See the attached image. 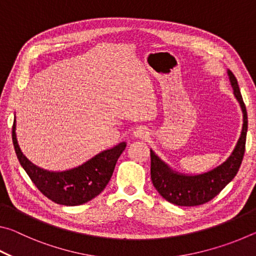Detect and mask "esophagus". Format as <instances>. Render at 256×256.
<instances>
[{
  "instance_id": "1",
  "label": "esophagus",
  "mask_w": 256,
  "mask_h": 256,
  "mask_svg": "<svg viewBox=\"0 0 256 256\" xmlns=\"http://www.w3.org/2000/svg\"><path fill=\"white\" fill-rule=\"evenodd\" d=\"M134 136H136V138H146V136H148V132H146L144 128H138L136 130V131H134Z\"/></svg>"
}]
</instances>
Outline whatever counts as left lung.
I'll return each instance as SVG.
<instances>
[{
	"instance_id": "obj_1",
	"label": "left lung",
	"mask_w": 256,
	"mask_h": 256,
	"mask_svg": "<svg viewBox=\"0 0 256 256\" xmlns=\"http://www.w3.org/2000/svg\"><path fill=\"white\" fill-rule=\"evenodd\" d=\"M229 80L234 89V94L240 102L244 116V123L235 149L226 162L212 170L200 175H185L174 172L164 164L152 150L151 158V180L164 200L180 206H194L209 202L222 192V188L236 176L245 152L246 133H248V112L240 92L235 76L228 70Z\"/></svg>"
}]
</instances>
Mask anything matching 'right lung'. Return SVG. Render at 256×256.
<instances>
[{
    "instance_id": "1",
    "label": "right lung",
    "mask_w": 256,
    "mask_h": 256,
    "mask_svg": "<svg viewBox=\"0 0 256 256\" xmlns=\"http://www.w3.org/2000/svg\"><path fill=\"white\" fill-rule=\"evenodd\" d=\"M12 141L19 162L34 186L47 198L62 206H80L99 196L110 182L116 162L126 146L125 142H120L73 170L48 172L34 166L21 152L16 136V120L12 126Z\"/></svg>"
}]
</instances>
